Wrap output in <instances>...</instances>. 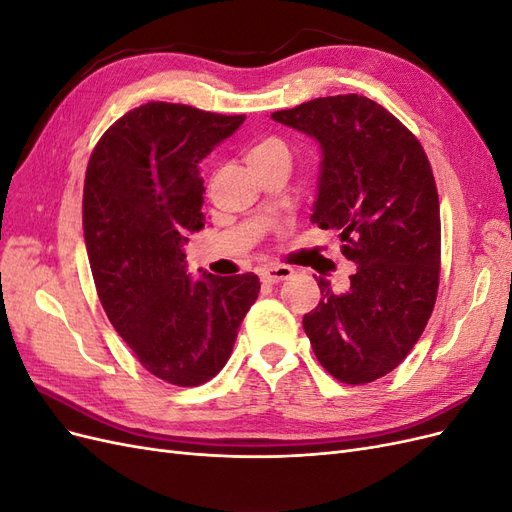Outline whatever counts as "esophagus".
Instances as JSON below:
<instances>
[{"label":"esophagus","instance_id":"1","mask_svg":"<svg viewBox=\"0 0 512 512\" xmlns=\"http://www.w3.org/2000/svg\"><path fill=\"white\" fill-rule=\"evenodd\" d=\"M294 271L290 267H284V265H277V267H265L260 269V280L265 284H280L284 280H288V277L292 275Z\"/></svg>","mask_w":512,"mask_h":512}]
</instances>
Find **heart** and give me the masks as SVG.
Wrapping results in <instances>:
<instances>
[{
  "label": "heart",
  "instance_id": "b5f03b06",
  "mask_svg": "<svg viewBox=\"0 0 512 512\" xmlns=\"http://www.w3.org/2000/svg\"><path fill=\"white\" fill-rule=\"evenodd\" d=\"M269 158H288V147L280 138H262L247 151V162L269 160Z\"/></svg>",
  "mask_w": 512,
  "mask_h": 512
}]
</instances>
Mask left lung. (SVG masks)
Returning <instances> with one entry per match:
<instances>
[{"mask_svg":"<svg viewBox=\"0 0 512 512\" xmlns=\"http://www.w3.org/2000/svg\"><path fill=\"white\" fill-rule=\"evenodd\" d=\"M322 149L312 222L337 230L356 265L350 288L303 316L316 359L333 378L367 384L418 342L440 282V200L418 138L359 94L303 102L271 115Z\"/></svg>","mask_w":512,"mask_h":512,"instance_id":"left-lung-1","label":"left lung"}]
</instances>
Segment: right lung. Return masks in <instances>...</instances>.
Here are the masks:
<instances>
[{
	"instance_id": "1",
	"label": "right lung",
	"mask_w": 512,
	"mask_h": 512,
	"mask_svg": "<svg viewBox=\"0 0 512 512\" xmlns=\"http://www.w3.org/2000/svg\"><path fill=\"white\" fill-rule=\"evenodd\" d=\"M245 115L147 102L91 151L83 230L104 312L136 359L175 386H198L226 365L260 292L258 275L185 271L183 243L205 226L200 162Z\"/></svg>"
}]
</instances>
